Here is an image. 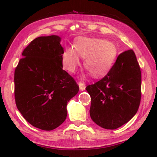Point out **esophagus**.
Segmentation results:
<instances>
[{"instance_id": "1", "label": "esophagus", "mask_w": 157, "mask_h": 157, "mask_svg": "<svg viewBox=\"0 0 157 157\" xmlns=\"http://www.w3.org/2000/svg\"><path fill=\"white\" fill-rule=\"evenodd\" d=\"M78 84L79 86V89H80L81 91H84L86 89L85 83L82 82V81H79V82H78Z\"/></svg>"}]
</instances>
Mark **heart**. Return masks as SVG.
<instances>
[{"mask_svg": "<svg viewBox=\"0 0 157 157\" xmlns=\"http://www.w3.org/2000/svg\"><path fill=\"white\" fill-rule=\"evenodd\" d=\"M78 54L85 58L84 65L94 77L102 76L113 66L118 55V48L112 41L101 38L81 37L75 43V48H67L63 51L61 61L65 69L74 72L80 64Z\"/></svg>", "mask_w": 157, "mask_h": 157, "instance_id": "obj_1", "label": "heart"}]
</instances>
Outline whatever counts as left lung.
<instances>
[{
	"label": "left lung",
	"mask_w": 157,
	"mask_h": 157,
	"mask_svg": "<svg viewBox=\"0 0 157 157\" xmlns=\"http://www.w3.org/2000/svg\"><path fill=\"white\" fill-rule=\"evenodd\" d=\"M141 73L133 50L121 53L108 74L86 89L91 96L90 116L106 129H116L134 117L141 101Z\"/></svg>",
	"instance_id": "obj_1"
}]
</instances>
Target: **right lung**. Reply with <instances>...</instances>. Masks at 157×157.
Returning a JSON list of instances; mask_svg holds the SVG:
<instances>
[{"label":"right lung","mask_w":157,"mask_h":157,"mask_svg":"<svg viewBox=\"0 0 157 157\" xmlns=\"http://www.w3.org/2000/svg\"><path fill=\"white\" fill-rule=\"evenodd\" d=\"M61 40L56 35L35 38L23 50L15 70L17 108L29 124L44 131L65 121L68 102L79 90L63 69Z\"/></svg>","instance_id":"1"}]
</instances>
